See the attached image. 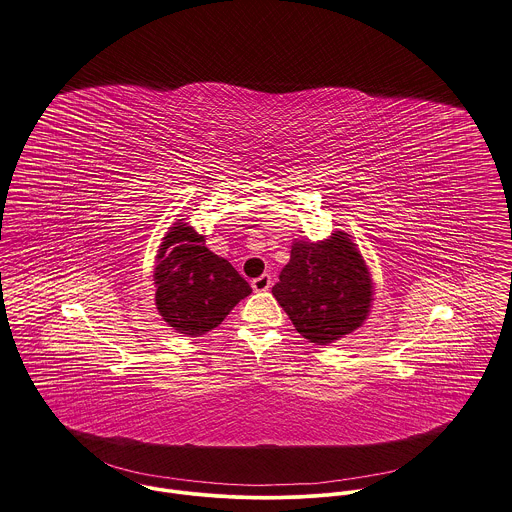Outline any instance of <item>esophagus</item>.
<instances>
[{"label": "esophagus", "mask_w": 512, "mask_h": 512, "mask_svg": "<svg viewBox=\"0 0 512 512\" xmlns=\"http://www.w3.org/2000/svg\"><path fill=\"white\" fill-rule=\"evenodd\" d=\"M271 285H273V279H271L269 273H265V275L253 279V283H251V287H253L255 293H265V291L271 289Z\"/></svg>", "instance_id": "34e87169"}]
</instances>
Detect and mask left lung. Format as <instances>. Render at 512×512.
Wrapping results in <instances>:
<instances>
[{"mask_svg": "<svg viewBox=\"0 0 512 512\" xmlns=\"http://www.w3.org/2000/svg\"><path fill=\"white\" fill-rule=\"evenodd\" d=\"M273 295L303 338L326 346L366 322L374 281L352 235L338 229L324 241H293Z\"/></svg>", "mask_w": 512, "mask_h": 512, "instance_id": "1", "label": "left lung"}]
</instances>
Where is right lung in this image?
Returning <instances> with one entry per match:
<instances>
[{"label":"right lung","instance_id":"1","mask_svg":"<svg viewBox=\"0 0 512 512\" xmlns=\"http://www.w3.org/2000/svg\"><path fill=\"white\" fill-rule=\"evenodd\" d=\"M156 308L184 336H202L251 295L233 265L205 247V237L178 219L168 227L154 261Z\"/></svg>","mask_w":512,"mask_h":512}]
</instances>
